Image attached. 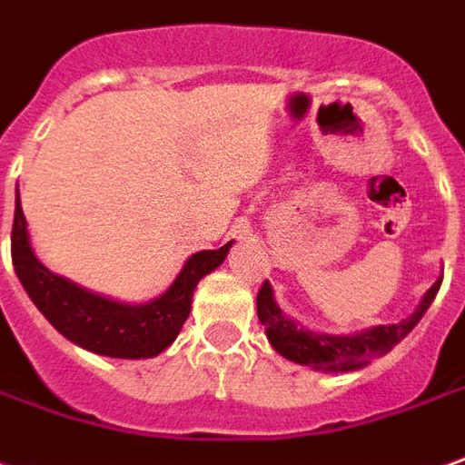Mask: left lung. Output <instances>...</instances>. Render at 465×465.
<instances>
[{
	"label": "left lung",
	"instance_id": "1",
	"mask_svg": "<svg viewBox=\"0 0 465 465\" xmlns=\"http://www.w3.org/2000/svg\"><path fill=\"white\" fill-rule=\"evenodd\" d=\"M440 280H443V275L423 295V301L416 308V312H411V318L396 322V325H375V328L355 332V335H325V332L305 331L302 325L291 321L285 312L280 311L268 280L258 291V318L265 325L270 345L282 358H288L292 363L315 368V371L348 373V371H358L388 351H393V345L401 343L408 332L416 328L418 321L423 318V312L428 311V305L436 298Z\"/></svg>",
	"mask_w": 465,
	"mask_h": 465
}]
</instances>
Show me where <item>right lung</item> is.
<instances>
[{"mask_svg":"<svg viewBox=\"0 0 465 465\" xmlns=\"http://www.w3.org/2000/svg\"><path fill=\"white\" fill-rule=\"evenodd\" d=\"M227 242L217 250H200L187 260L183 272L167 291L143 305L102 298L49 272L35 255L29 242L27 220L19 205L16 190L15 225H12V262L22 288L27 291L39 312L57 328L67 341L84 351L110 358H153L160 355L177 338L185 325L193 292L227 258Z\"/></svg>","mask_w":465,"mask_h":465,"instance_id":"right-lung-1","label":"right lung"}]
</instances>
